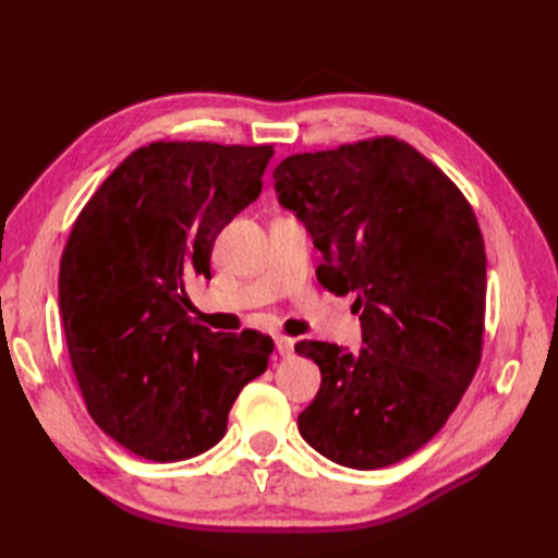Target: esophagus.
<instances>
[{"label": "esophagus", "mask_w": 558, "mask_h": 558, "mask_svg": "<svg viewBox=\"0 0 558 558\" xmlns=\"http://www.w3.org/2000/svg\"><path fill=\"white\" fill-rule=\"evenodd\" d=\"M275 344H277V351H279V356H283V359H289V356H293V349H295V340H293V337H286V335H277V337H275Z\"/></svg>", "instance_id": "esophagus-1"}]
</instances>
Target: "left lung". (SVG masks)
Segmentation results:
<instances>
[{
  "mask_svg": "<svg viewBox=\"0 0 558 558\" xmlns=\"http://www.w3.org/2000/svg\"><path fill=\"white\" fill-rule=\"evenodd\" d=\"M275 189L320 251L318 281L356 293L363 328L353 353L295 344L320 369L300 435L347 468L393 465L447 424L480 367L486 253L475 211L396 137L289 156Z\"/></svg>",
  "mask_w": 558,
  "mask_h": 558,
  "instance_id": "left-lung-1",
  "label": "left lung"
}]
</instances>
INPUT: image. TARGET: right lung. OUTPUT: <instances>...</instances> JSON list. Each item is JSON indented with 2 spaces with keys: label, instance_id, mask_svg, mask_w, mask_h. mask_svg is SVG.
I'll use <instances>...</instances> for the list:
<instances>
[{
  "label": "right lung",
  "instance_id": "obj_1",
  "mask_svg": "<svg viewBox=\"0 0 558 558\" xmlns=\"http://www.w3.org/2000/svg\"><path fill=\"white\" fill-rule=\"evenodd\" d=\"M272 144L154 142L81 209L58 277L83 402L118 445L156 463L211 449L272 337L211 332L185 312V279L211 277L216 234L263 191Z\"/></svg>",
  "mask_w": 558,
  "mask_h": 558
}]
</instances>
